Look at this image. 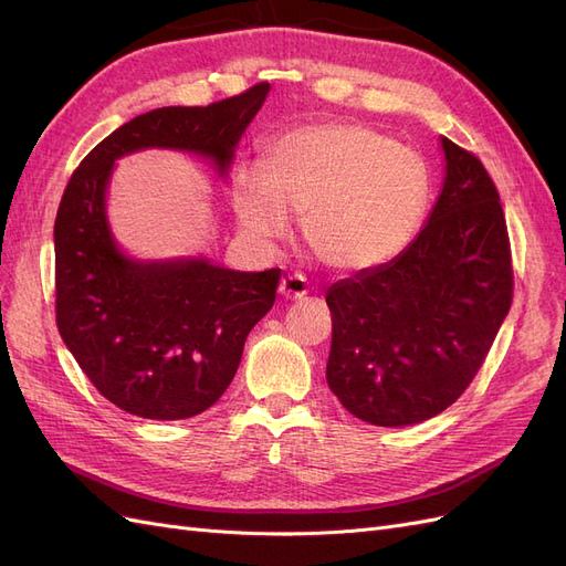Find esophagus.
<instances>
[{"mask_svg": "<svg viewBox=\"0 0 566 566\" xmlns=\"http://www.w3.org/2000/svg\"><path fill=\"white\" fill-rule=\"evenodd\" d=\"M306 279L302 276V273H287V276L281 281V287L279 293L285 297V300H302L306 295Z\"/></svg>", "mask_w": 566, "mask_h": 566, "instance_id": "34e87169", "label": "esophagus"}]
</instances>
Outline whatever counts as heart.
<instances>
[{"mask_svg":"<svg viewBox=\"0 0 566 566\" xmlns=\"http://www.w3.org/2000/svg\"><path fill=\"white\" fill-rule=\"evenodd\" d=\"M430 198L420 153L356 123L297 127L269 146L264 165L243 163L231 177L248 241L276 243L302 214L306 248L335 271L391 262L420 231Z\"/></svg>","mask_w":566,"mask_h":566,"instance_id":"1","label":"heart"}]
</instances>
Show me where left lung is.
Listing matches in <instances>:
<instances>
[{
	"mask_svg": "<svg viewBox=\"0 0 566 566\" xmlns=\"http://www.w3.org/2000/svg\"><path fill=\"white\" fill-rule=\"evenodd\" d=\"M443 184L427 224L391 262L325 293V380L352 416L406 427L447 410L472 382L512 304L499 191L472 153L441 136Z\"/></svg>",
	"mask_w": 566,
	"mask_h": 566,
	"instance_id": "obj_1",
	"label": "left lung"
}]
</instances>
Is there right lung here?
Segmentation results:
<instances>
[{
    "label": "right lung",
    "mask_w": 566,
    "mask_h": 566,
    "mask_svg": "<svg viewBox=\"0 0 566 566\" xmlns=\"http://www.w3.org/2000/svg\"><path fill=\"white\" fill-rule=\"evenodd\" d=\"M269 82L210 106L129 119L80 163L54 224L59 333L92 385L148 420L208 410L231 385L254 323L273 306L281 269L233 271L208 256L136 260L115 241L106 198L115 163L165 148L210 160L227 179Z\"/></svg>",
    "instance_id": "obj_1"
}]
</instances>
